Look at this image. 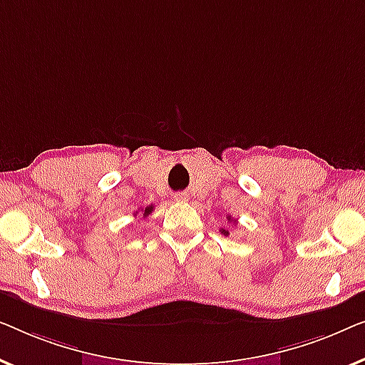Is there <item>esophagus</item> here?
<instances>
[{
  "instance_id": "esophagus-1",
  "label": "esophagus",
  "mask_w": 365,
  "mask_h": 365,
  "mask_svg": "<svg viewBox=\"0 0 365 365\" xmlns=\"http://www.w3.org/2000/svg\"><path fill=\"white\" fill-rule=\"evenodd\" d=\"M173 200L178 203H183V202H188V195L185 192H177L175 195H173Z\"/></svg>"
}]
</instances>
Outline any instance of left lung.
<instances>
[{
	"label": "left lung",
	"instance_id": "left-lung-1",
	"mask_svg": "<svg viewBox=\"0 0 365 365\" xmlns=\"http://www.w3.org/2000/svg\"><path fill=\"white\" fill-rule=\"evenodd\" d=\"M227 220H228V222H233V223L236 222V220H233L232 217H230V215L227 217ZM222 233H223V235H230V233H228V230H225V228H222Z\"/></svg>",
	"mask_w": 365,
	"mask_h": 365
}]
</instances>
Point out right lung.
Returning <instances> with one entry per match:
<instances>
[{"mask_svg": "<svg viewBox=\"0 0 365 365\" xmlns=\"http://www.w3.org/2000/svg\"><path fill=\"white\" fill-rule=\"evenodd\" d=\"M142 212H143V218L148 217V215L153 212V205H148V207L145 210H142Z\"/></svg>", "mask_w": 365, "mask_h": 365, "instance_id": "right-lung-1", "label": "right lung"}]
</instances>
